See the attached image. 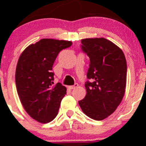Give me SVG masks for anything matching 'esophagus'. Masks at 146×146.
Here are the masks:
<instances>
[{
  "label": "esophagus",
  "mask_w": 146,
  "mask_h": 146,
  "mask_svg": "<svg viewBox=\"0 0 146 146\" xmlns=\"http://www.w3.org/2000/svg\"><path fill=\"white\" fill-rule=\"evenodd\" d=\"M77 86H78V84H77V83H75V84L74 85V86H69V89H71V90H72V89H74V88H76L77 87Z\"/></svg>",
  "instance_id": "1"
}]
</instances>
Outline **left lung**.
<instances>
[{
	"label": "left lung",
	"instance_id": "obj_1",
	"mask_svg": "<svg viewBox=\"0 0 146 146\" xmlns=\"http://www.w3.org/2000/svg\"><path fill=\"white\" fill-rule=\"evenodd\" d=\"M81 43L90 58V82L85 84L87 94L80 107L87 116L102 121L114 113L124 96L126 60L123 51L106 38H84Z\"/></svg>",
	"mask_w": 146,
	"mask_h": 146
}]
</instances>
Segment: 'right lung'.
<instances>
[{"label":"right lung","mask_w":146,"mask_h":146,"mask_svg":"<svg viewBox=\"0 0 146 146\" xmlns=\"http://www.w3.org/2000/svg\"><path fill=\"white\" fill-rule=\"evenodd\" d=\"M70 41L43 38L24 50L15 73L17 91L30 116L40 123H49L58 115L66 88L53 86L52 66L60 50L69 47Z\"/></svg>","instance_id":"obj_1"}]
</instances>
